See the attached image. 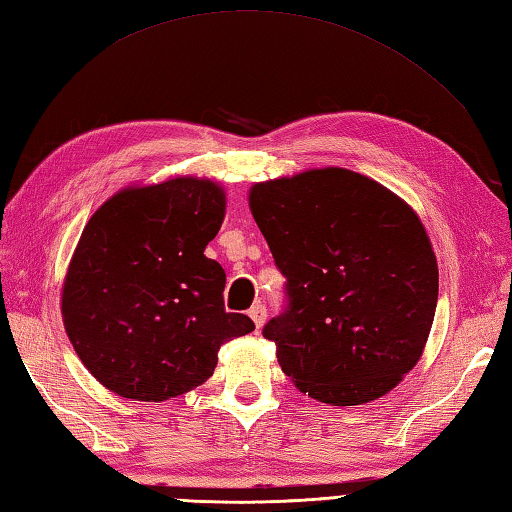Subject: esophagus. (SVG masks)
I'll list each match as a JSON object with an SVG mask.
<instances>
[{"instance_id":"esophagus-1","label":"esophagus","mask_w":512,"mask_h":512,"mask_svg":"<svg viewBox=\"0 0 512 512\" xmlns=\"http://www.w3.org/2000/svg\"><path fill=\"white\" fill-rule=\"evenodd\" d=\"M248 317H250V319H253V323H255V328L259 330V328H262V325L266 323V308L262 306V303H255V306L248 310Z\"/></svg>"}]
</instances>
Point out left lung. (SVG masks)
<instances>
[{
  "label": "left lung",
  "instance_id": "obj_1",
  "mask_svg": "<svg viewBox=\"0 0 512 512\" xmlns=\"http://www.w3.org/2000/svg\"><path fill=\"white\" fill-rule=\"evenodd\" d=\"M248 206L290 308L264 336L303 394L365 405L416 367L438 303L427 228L383 184L341 167L255 182Z\"/></svg>",
  "mask_w": 512,
  "mask_h": 512
}]
</instances>
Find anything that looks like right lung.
<instances>
[{
	"mask_svg": "<svg viewBox=\"0 0 512 512\" xmlns=\"http://www.w3.org/2000/svg\"><path fill=\"white\" fill-rule=\"evenodd\" d=\"M226 215L220 182L129 184L85 224L61 286L65 334L114 394L162 402L206 383L222 343L255 330L224 310V268L204 255Z\"/></svg>",
	"mask_w": 512,
	"mask_h": 512,
	"instance_id": "1",
	"label": "right lung"
}]
</instances>
